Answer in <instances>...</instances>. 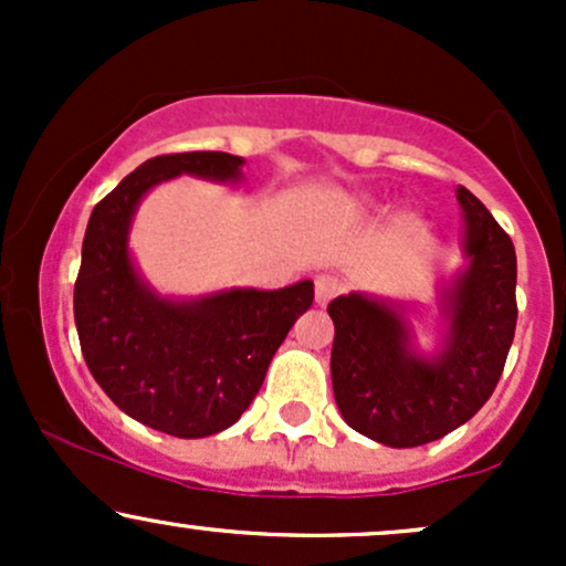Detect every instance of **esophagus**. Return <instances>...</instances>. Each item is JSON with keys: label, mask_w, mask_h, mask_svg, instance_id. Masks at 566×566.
I'll list each match as a JSON object with an SVG mask.
<instances>
[{"label": "esophagus", "mask_w": 566, "mask_h": 566, "mask_svg": "<svg viewBox=\"0 0 566 566\" xmlns=\"http://www.w3.org/2000/svg\"><path fill=\"white\" fill-rule=\"evenodd\" d=\"M343 290V282L333 274H319L314 279V292H316V303L319 305H327L337 292Z\"/></svg>", "instance_id": "obj_1"}]
</instances>
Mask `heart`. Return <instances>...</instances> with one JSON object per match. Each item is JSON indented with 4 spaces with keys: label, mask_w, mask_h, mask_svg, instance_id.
<instances>
[{
    "label": "heart",
    "mask_w": 566,
    "mask_h": 566,
    "mask_svg": "<svg viewBox=\"0 0 566 566\" xmlns=\"http://www.w3.org/2000/svg\"><path fill=\"white\" fill-rule=\"evenodd\" d=\"M365 205H367V201H361V199H350V201H348L350 210H361V207H365Z\"/></svg>",
    "instance_id": "obj_1"
}]
</instances>
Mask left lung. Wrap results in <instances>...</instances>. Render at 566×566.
I'll use <instances>...</instances> for the list:
<instances>
[{"label":"left lung","instance_id":"8db88e82","mask_svg":"<svg viewBox=\"0 0 566 566\" xmlns=\"http://www.w3.org/2000/svg\"><path fill=\"white\" fill-rule=\"evenodd\" d=\"M454 193L469 265L441 292L437 350L415 348L405 308L386 297L348 292L327 305L337 409L361 437L399 450L469 423L495 391L516 329L513 242L469 188Z\"/></svg>","mask_w":566,"mask_h":566}]
</instances>
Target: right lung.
<instances>
[{
	"mask_svg": "<svg viewBox=\"0 0 566 566\" xmlns=\"http://www.w3.org/2000/svg\"><path fill=\"white\" fill-rule=\"evenodd\" d=\"M242 157L167 154L143 161L95 205L82 242L74 322L97 386L154 431L201 439L237 423L261 391L276 348L314 303V282L159 295L129 255V229L154 186L178 175L239 184Z\"/></svg>",
	"mask_w": 566,
	"mask_h": 566,
	"instance_id": "right-lung-1",
	"label": "right lung"
}]
</instances>
